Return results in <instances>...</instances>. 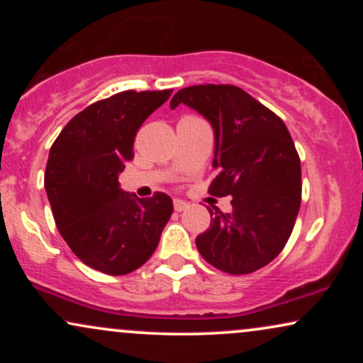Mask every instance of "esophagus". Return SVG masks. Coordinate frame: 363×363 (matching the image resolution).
<instances>
[{
    "instance_id": "1",
    "label": "esophagus",
    "mask_w": 363,
    "mask_h": 363,
    "mask_svg": "<svg viewBox=\"0 0 363 363\" xmlns=\"http://www.w3.org/2000/svg\"><path fill=\"white\" fill-rule=\"evenodd\" d=\"M187 208V203L182 199H174V210L176 211H184Z\"/></svg>"
}]
</instances>
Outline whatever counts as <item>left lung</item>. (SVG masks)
<instances>
[{"label":"left lung","mask_w":363,"mask_h":363,"mask_svg":"<svg viewBox=\"0 0 363 363\" xmlns=\"http://www.w3.org/2000/svg\"><path fill=\"white\" fill-rule=\"evenodd\" d=\"M186 104L215 131L216 177L208 193L232 196V211L210 208V228L196 237L199 254L230 274L272 262L294 230L302 199L301 158L285 123L235 85L179 90L170 109Z\"/></svg>","instance_id":"1"}]
</instances>
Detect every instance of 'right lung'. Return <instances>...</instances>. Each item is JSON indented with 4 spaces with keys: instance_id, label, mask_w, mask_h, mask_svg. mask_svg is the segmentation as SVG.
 Here are the masks:
<instances>
[{
    "instance_id": "right-lung-1",
    "label": "right lung",
    "mask_w": 363,
    "mask_h": 363,
    "mask_svg": "<svg viewBox=\"0 0 363 363\" xmlns=\"http://www.w3.org/2000/svg\"><path fill=\"white\" fill-rule=\"evenodd\" d=\"M172 90H126L94 102L62 128L44 186L57 230L86 266L112 277L143 266L174 211L170 196L136 198L119 187L145 119Z\"/></svg>"
}]
</instances>
